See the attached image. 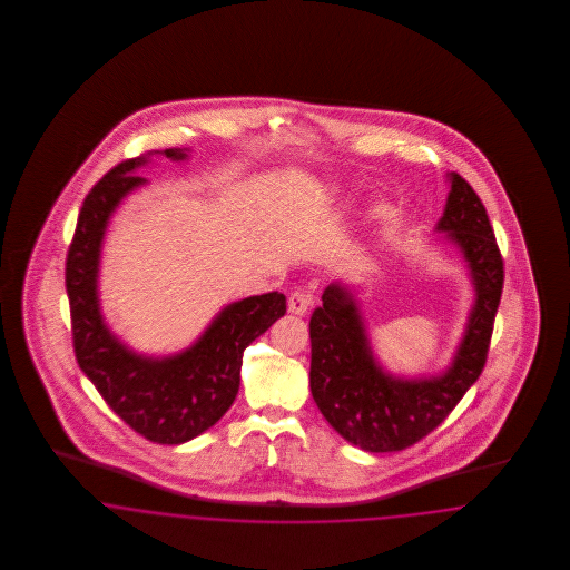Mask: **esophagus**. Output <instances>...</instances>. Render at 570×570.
Masks as SVG:
<instances>
[{"mask_svg":"<svg viewBox=\"0 0 570 570\" xmlns=\"http://www.w3.org/2000/svg\"><path fill=\"white\" fill-rule=\"evenodd\" d=\"M309 305H312V295L307 291L297 288L295 293H291V297H288V312L303 316V314H307Z\"/></svg>","mask_w":570,"mask_h":570,"instance_id":"obj_1","label":"esophagus"}]
</instances>
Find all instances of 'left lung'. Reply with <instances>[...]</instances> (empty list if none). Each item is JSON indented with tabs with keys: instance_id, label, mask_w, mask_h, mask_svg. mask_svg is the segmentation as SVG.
I'll use <instances>...</instances> for the list:
<instances>
[{
	"instance_id": "obj_1",
	"label": "left lung",
	"mask_w": 570,
	"mask_h": 570,
	"mask_svg": "<svg viewBox=\"0 0 570 570\" xmlns=\"http://www.w3.org/2000/svg\"><path fill=\"white\" fill-rule=\"evenodd\" d=\"M451 191L435 230L460 247L474 284V305L458 353L440 376L400 379L380 367L358 303L335 282L309 318V389L328 425L370 453H393L416 444L460 404L488 361L504 263L485 205L472 186L449 173Z\"/></svg>"
}]
</instances>
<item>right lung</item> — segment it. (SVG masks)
Here are the masks:
<instances>
[{"instance_id": "1", "label": "right lung", "mask_w": 570, "mask_h": 570, "mask_svg": "<svg viewBox=\"0 0 570 570\" xmlns=\"http://www.w3.org/2000/svg\"><path fill=\"white\" fill-rule=\"evenodd\" d=\"M154 154L188 158V149L147 151L110 168L85 196L66 258V291L85 376L136 434L158 444H181L214 428L233 406L244 351L286 314V297L275 291L230 303L190 348L163 358L136 354L110 333L98 301L102 239L119 203L147 184L135 173Z\"/></svg>"}]
</instances>
